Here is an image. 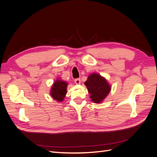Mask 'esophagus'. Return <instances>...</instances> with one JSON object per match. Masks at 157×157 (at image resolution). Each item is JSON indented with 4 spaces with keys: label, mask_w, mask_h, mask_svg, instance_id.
I'll list each match as a JSON object with an SVG mask.
<instances>
[{
    "label": "esophagus",
    "mask_w": 157,
    "mask_h": 157,
    "mask_svg": "<svg viewBox=\"0 0 157 157\" xmlns=\"http://www.w3.org/2000/svg\"><path fill=\"white\" fill-rule=\"evenodd\" d=\"M75 82L77 84H80V82H81V81H80V78H75Z\"/></svg>",
    "instance_id": "34e87169"
}]
</instances>
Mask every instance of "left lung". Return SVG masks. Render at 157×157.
Segmentation results:
<instances>
[{"mask_svg": "<svg viewBox=\"0 0 157 157\" xmlns=\"http://www.w3.org/2000/svg\"><path fill=\"white\" fill-rule=\"evenodd\" d=\"M88 92L91 94L90 98L96 103L101 102L111 90V86L105 78L99 74L92 73L85 82Z\"/></svg>", "mask_w": 157, "mask_h": 157, "instance_id": "obj_1", "label": "left lung"}]
</instances>
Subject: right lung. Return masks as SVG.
I'll list each match as a JSON object with an SVG mask.
<instances>
[{"instance_id": "obj_1", "label": "right lung", "mask_w": 157, "mask_h": 157, "mask_svg": "<svg viewBox=\"0 0 157 157\" xmlns=\"http://www.w3.org/2000/svg\"><path fill=\"white\" fill-rule=\"evenodd\" d=\"M67 83L58 79L52 85L50 95L57 101H62L67 93Z\"/></svg>"}]
</instances>
